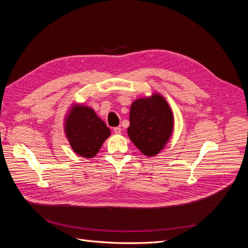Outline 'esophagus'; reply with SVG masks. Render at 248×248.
<instances>
[{
	"mask_svg": "<svg viewBox=\"0 0 248 248\" xmlns=\"http://www.w3.org/2000/svg\"><path fill=\"white\" fill-rule=\"evenodd\" d=\"M114 132H115L116 134H120V133H121V128H120V127H115V128H114Z\"/></svg>",
	"mask_w": 248,
	"mask_h": 248,
	"instance_id": "obj_1",
	"label": "esophagus"
}]
</instances>
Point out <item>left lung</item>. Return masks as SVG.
Listing matches in <instances>:
<instances>
[{"mask_svg": "<svg viewBox=\"0 0 248 248\" xmlns=\"http://www.w3.org/2000/svg\"><path fill=\"white\" fill-rule=\"evenodd\" d=\"M130 125L127 133L140 151L153 157L169 142L174 131V114L159 93L138 98L130 107Z\"/></svg>", "mask_w": 248, "mask_h": 248, "instance_id": "left-lung-1", "label": "left lung"}]
</instances>
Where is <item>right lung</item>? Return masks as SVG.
Returning <instances> with one entry per match:
<instances>
[{"label":"right lung","instance_id":"right-lung-1","mask_svg":"<svg viewBox=\"0 0 248 248\" xmlns=\"http://www.w3.org/2000/svg\"><path fill=\"white\" fill-rule=\"evenodd\" d=\"M64 120V131L73 152L85 158L96 156L110 136L106 123L85 104L73 103Z\"/></svg>","mask_w":248,"mask_h":248}]
</instances>
